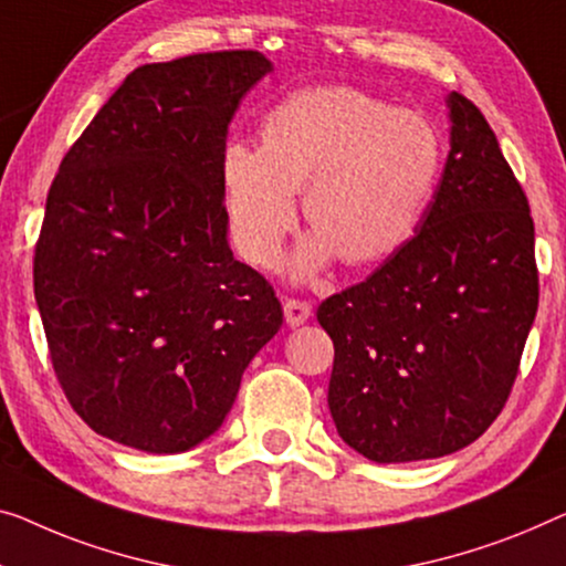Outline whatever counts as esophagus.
<instances>
[{
	"label": "esophagus",
	"instance_id": "esophagus-1",
	"mask_svg": "<svg viewBox=\"0 0 566 566\" xmlns=\"http://www.w3.org/2000/svg\"><path fill=\"white\" fill-rule=\"evenodd\" d=\"M284 315H286V323L292 327L294 325H302L307 323L310 315H312V305L307 300H297V297H286L284 300Z\"/></svg>",
	"mask_w": 566,
	"mask_h": 566
}]
</instances>
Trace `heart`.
Segmentation results:
<instances>
[{"label": "heart", "instance_id": "1", "mask_svg": "<svg viewBox=\"0 0 566 566\" xmlns=\"http://www.w3.org/2000/svg\"><path fill=\"white\" fill-rule=\"evenodd\" d=\"M261 142H231L223 151L233 241L256 266L276 264L307 185L305 213L317 233L297 259L302 274L335 251L348 264L399 251L444 163L442 134L424 114L348 86L294 91L264 116Z\"/></svg>", "mask_w": 566, "mask_h": 566}]
</instances>
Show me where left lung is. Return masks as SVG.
I'll return each instance as SVG.
<instances>
[{"label":"left lung","mask_w":566,"mask_h":566,"mask_svg":"<svg viewBox=\"0 0 566 566\" xmlns=\"http://www.w3.org/2000/svg\"><path fill=\"white\" fill-rule=\"evenodd\" d=\"M450 155L417 233L331 294L337 434L374 462L475 442L509 401L538 310L534 218L480 108L450 94Z\"/></svg>","instance_id":"8db88e82"}]
</instances>
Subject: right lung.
Here are the masks:
<instances>
[{
    "label": "right lung",
    "mask_w": 566,
    "mask_h": 566,
    "mask_svg": "<svg viewBox=\"0 0 566 566\" xmlns=\"http://www.w3.org/2000/svg\"><path fill=\"white\" fill-rule=\"evenodd\" d=\"M269 71L256 50L139 65L50 185L35 300L57 384L101 437L196 447L282 327L274 286L233 259L223 202L229 124Z\"/></svg>",
    "instance_id": "right-lung-1"
}]
</instances>
